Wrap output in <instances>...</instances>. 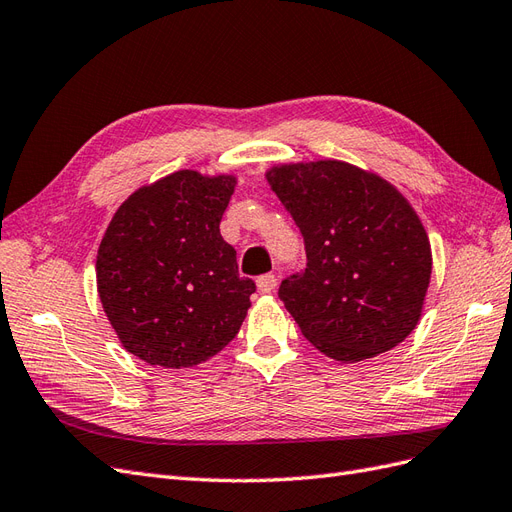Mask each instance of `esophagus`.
<instances>
[{"instance_id": "1", "label": "esophagus", "mask_w": 512, "mask_h": 512, "mask_svg": "<svg viewBox=\"0 0 512 512\" xmlns=\"http://www.w3.org/2000/svg\"><path fill=\"white\" fill-rule=\"evenodd\" d=\"M256 286H258V292H273L275 286H277L275 275H271V273L260 275L258 280H256Z\"/></svg>"}]
</instances>
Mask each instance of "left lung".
<instances>
[{
    "mask_svg": "<svg viewBox=\"0 0 512 512\" xmlns=\"http://www.w3.org/2000/svg\"><path fill=\"white\" fill-rule=\"evenodd\" d=\"M265 177L305 239V271L280 286L301 333L342 363L404 342L431 280L429 237L408 198L342 160L275 164Z\"/></svg>",
    "mask_w": 512,
    "mask_h": 512,
    "instance_id": "1",
    "label": "left lung"
}]
</instances>
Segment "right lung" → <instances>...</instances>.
Segmentation results:
<instances>
[{
  "label": "right lung",
  "mask_w": 512,
  "mask_h": 512,
  "mask_svg": "<svg viewBox=\"0 0 512 512\" xmlns=\"http://www.w3.org/2000/svg\"><path fill=\"white\" fill-rule=\"evenodd\" d=\"M235 185L228 173L177 170L132 192L104 232L102 309L121 346L149 365H200L241 329L256 286L220 235Z\"/></svg>",
  "instance_id": "right-lung-1"
}]
</instances>
